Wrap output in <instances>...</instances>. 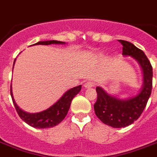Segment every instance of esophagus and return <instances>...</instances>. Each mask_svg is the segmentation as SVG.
<instances>
[{
  "instance_id": "esophagus-1",
  "label": "esophagus",
  "mask_w": 157,
  "mask_h": 157,
  "mask_svg": "<svg viewBox=\"0 0 157 157\" xmlns=\"http://www.w3.org/2000/svg\"><path fill=\"white\" fill-rule=\"evenodd\" d=\"M84 86H85V88H91V87L94 86V83L93 81H86Z\"/></svg>"
}]
</instances>
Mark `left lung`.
<instances>
[{
    "label": "left lung",
    "mask_w": 157,
    "mask_h": 157,
    "mask_svg": "<svg viewBox=\"0 0 157 157\" xmlns=\"http://www.w3.org/2000/svg\"><path fill=\"white\" fill-rule=\"evenodd\" d=\"M122 45V54L132 56L139 62L144 71V83L141 92L134 98L121 100L108 95L101 87H96L97 101L94 112L104 124L113 128L128 126L139 119L144 112L152 88V67L144 51L126 40H118Z\"/></svg>",
    "instance_id": "left-lung-1"
}]
</instances>
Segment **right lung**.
I'll return each mask as SVG.
<instances>
[{
    "label": "right lung",
    "instance_id": "add662e5",
    "mask_svg": "<svg viewBox=\"0 0 157 157\" xmlns=\"http://www.w3.org/2000/svg\"><path fill=\"white\" fill-rule=\"evenodd\" d=\"M65 42L59 41V40H46V41H39L34 45H51V44H64ZM15 61V60H14ZM81 90V86L69 90L64 94L63 97L59 99L57 103L48 108L45 111L38 113H28L23 112L18 107L14 102L13 98V94L10 89V95L13 100V103L15 107L16 112H18V116L23 121H25L30 126L37 129H45V128H51L58 124H59L67 114L69 107L71 105V100Z\"/></svg>",
    "mask_w": 157,
    "mask_h": 157
}]
</instances>
